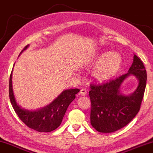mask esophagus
<instances>
[{"mask_svg":"<svg viewBox=\"0 0 153 153\" xmlns=\"http://www.w3.org/2000/svg\"><path fill=\"white\" fill-rule=\"evenodd\" d=\"M87 94V90L85 89H81L80 91V95L85 96Z\"/></svg>","mask_w":153,"mask_h":153,"instance_id":"1","label":"esophagus"}]
</instances>
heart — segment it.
I'll return each mask as SVG.
<instances>
[{
    "label": "heart",
    "mask_w": 153,
    "mask_h": 153,
    "mask_svg": "<svg viewBox=\"0 0 153 153\" xmlns=\"http://www.w3.org/2000/svg\"><path fill=\"white\" fill-rule=\"evenodd\" d=\"M97 64L93 72L94 78L103 80L114 76L120 68L122 57L117 52H105L99 54L94 59Z\"/></svg>",
    "instance_id": "b5f03b06"
}]
</instances>
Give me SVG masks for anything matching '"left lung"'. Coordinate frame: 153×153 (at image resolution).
I'll use <instances>...</instances> for the list:
<instances>
[{"label":"left lung","instance_id":"8db88e82","mask_svg":"<svg viewBox=\"0 0 153 153\" xmlns=\"http://www.w3.org/2000/svg\"><path fill=\"white\" fill-rule=\"evenodd\" d=\"M126 74L99 84H91L90 123L101 133H112L128 125L140 110L145 91L147 74L141 60L136 54ZM134 75L138 80L137 88L125 95L120 91L123 80Z\"/></svg>","mask_w":153,"mask_h":153}]
</instances>
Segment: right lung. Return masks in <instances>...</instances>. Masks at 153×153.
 Here are the masks:
<instances>
[{"instance_id":"obj_1","label":"right lung","mask_w":153,"mask_h":153,"mask_svg":"<svg viewBox=\"0 0 153 153\" xmlns=\"http://www.w3.org/2000/svg\"><path fill=\"white\" fill-rule=\"evenodd\" d=\"M29 45H26V50ZM21 52V53H22ZM13 71L10 77L9 97L10 102L20 120L30 129L39 132H50L59 127L70 103L74 100L79 89H69L63 91L50 104L36 111L22 108L16 101L13 89Z\"/></svg>"}]
</instances>
